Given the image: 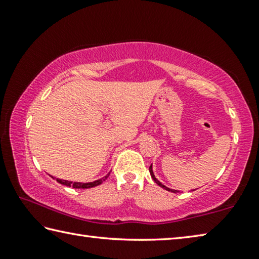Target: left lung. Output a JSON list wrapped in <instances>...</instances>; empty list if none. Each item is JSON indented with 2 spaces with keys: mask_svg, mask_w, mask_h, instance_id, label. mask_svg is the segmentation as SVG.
<instances>
[{
  "mask_svg": "<svg viewBox=\"0 0 259 259\" xmlns=\"http://www.w3.org/2000/svg\"><path fill=\"white\" fill-rule=\"evenodd\" d=\"M150 174H151V177L153 178V181H154L157 185H159L160 187H162V188H164V190H166V191H169V192H172V193H177L178 191H176V190H170V188H168L166 186H164L163 184H161L159 181H157V179L155 178V176H154V172H153V169H152V164H151V166H150Z\"/></svg>",
  "mask_w": 259,
  "mask_h": 259,
  "instance_id": "left-lung-1",
  "label": "left lung"
}]
</instances>
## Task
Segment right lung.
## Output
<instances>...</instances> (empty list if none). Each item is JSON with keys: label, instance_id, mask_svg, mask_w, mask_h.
<instances>
[{"label": "right lung", "instance_id": "obj_1", "mask_svg": "<svg viewBox=\"0 0 259 259\" xmlns=\"http://www.w3.org/2000/svg\"><path fill=\"white\" fill-rule=\"evenodd\" d=\"M108 176H109V174H107L106 176H105V177L98 179V181H96V182H91V183H77V182H74V183H73V182L64 181V179H59V178H57L56 181L58 182V183H60V184H63V185L72 186V187H74V188H90V187H95V186H98V185H100V184H102L103 182L106 181Z\"/></svg>", "mask_w": 259, "mask_h": 259}]
</instances>
